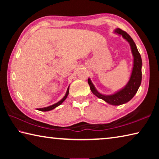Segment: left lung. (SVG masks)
Here are the masks:
<instances>
[{"label": "left lung", "mask_w": 159, "mask_h": 159, "mask_svg": "<svg viewBox=\"0 0 159 159\" xmlns=\"http://www.w3.org/2000/svg\"><path fill=\"white\" fill-rule=\"evenodd\" d=\"M114 32L119 36H122L123 39L130 44L131 52L133 56V66L130 79L124 87L111 95H103L99 93L95 88L90 79H88V82L91 91L95 96L99 99H103L107 103L111 105L118 106L127 103L138 92L142 82V61L140 54L138 52L133 39L125 31L121 30L120 29H116Z\"/></svg>", "instance_id": "1"}]
</instances>
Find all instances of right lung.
<instances>
[{
  "instance_id": "obj_1",
  "label": "right lung",
  "mask_w": 159,
  "mask_h": 159,
  "mask_svg": "<svg viewBox=\"0 0 159 159\" xmlns=\"http://www.w3.org/2000/svg\"><path fill=\"white\" fill-rule=\"evenodd\" d=\"M69 93V86L68 87V88H67V90H66V92L65 95H64V98L61 99V100H60L58 102H57V103L52 104V105L48 106V107H43V108H41V109H37V110H39V111H51V110L55 109L56 107H58V106H60L61 104H62V102L64 100H65V99L67 98V96H68Z\"/></svg>"
}]
</instances>
